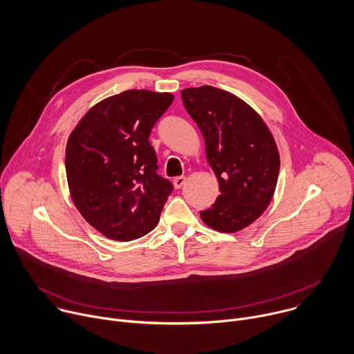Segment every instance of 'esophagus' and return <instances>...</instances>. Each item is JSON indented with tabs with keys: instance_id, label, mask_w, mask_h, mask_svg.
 Instances as JSON below:
<instances>
[{
	"instance_id": "34e87169",
	"label": "esophagus",
	"mask_w": 354,
	"mask_h": 354,
	"mask_svg": "<svg viewBox=\"0 0 354 354\" xmlns=\"http://www.w3.org/2000/svg\"><path fill=\"white\" fill-rule=\"evenodd\" d=\"M185 182H186V178H185V176H176V178L174 179V186H175L176 189H180V187L185 185Z\"/></svg>"
}]
</instances>
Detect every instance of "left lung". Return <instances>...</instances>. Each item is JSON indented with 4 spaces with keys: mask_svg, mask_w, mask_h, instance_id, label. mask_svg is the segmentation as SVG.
<instances>
[{
    "mask_svg": "<svg viewBox=\"0 0 354 354\" xmlns=\"http://www.w3.org/2000/svg\"><path fill=\"white\" fill-rule=\"evenodd\" d=\"M180 93L220 186L200 217L213 230L236 232L258 220L273 197L280 169L274 138L262 118L227 91L205 85Z\"/></svg>",
    "mask_w": 354,
    "mask_h": 354,
    "instance_id": "1",
    "label": "left lung"
}]
</instances>
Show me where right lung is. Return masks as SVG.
<instances>
[{
  "label": "right lung",
  "mask_w": 354,
  "mask_h": 354,
  "mask_svg": "<svg viewBox=\"0 0 354 354\" xmlns=\"http://www.w3.org/2000/svg\"><path fill=\"white\" fill-rule=\"evenodd\" d=\"M172 93L130 89L96 104L70 134L66 174L82 217L115 241H133L160 221L172 183L157 174L148 137Z\"/></svg>",
  "instance_id": "right-lung-1"
}]
</instances>
